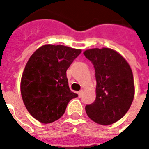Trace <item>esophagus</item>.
I'll return each mask as SVG.
<instances>
[{"label": "esophagus", "mask_w": 149, "mask_h": 149, "mask_svg": "<svg viewBox=\"0 0 149 149\" xmlns=\"http://www.w3.org/2000/svg\"><path fill=\"white\" fill-rule=\"evenodd\" d=\"M83 93H84V90H81L78 92V96L79 97H82V95H83Z\"/></svg>", "instance_id": "esophagus-1"}]
</instances>
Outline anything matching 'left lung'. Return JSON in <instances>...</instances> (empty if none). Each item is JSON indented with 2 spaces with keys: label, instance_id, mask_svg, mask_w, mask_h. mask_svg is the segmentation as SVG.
I'll use <instances>...</instances> for the list:
<instances>
[{
  "label": "left lung",
  "instance_id": "left-lung-1",
  "mask_svg": "<svg viewBox=\"0 0 149 149\" xmlns=\"http://www.w3.org/2000/svg\"><path fill=\"white\" fill-rule=\"evenodd\" d=\"M84 55L93 63L97 81L96 100L85 106L86 113L97 124L112 125L126 114L134 98L131 68L113 49H88Z\"/></svg>",
  "mask_w": 149,
  "mask_h": 149
}]
</instances>
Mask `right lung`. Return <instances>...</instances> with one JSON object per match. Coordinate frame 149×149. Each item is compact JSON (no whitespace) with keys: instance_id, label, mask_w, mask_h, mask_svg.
<instances>
[{"instance_id":"obj_1","label":"right lung","mask_w":149,"mask_h":149,"mask_svg":"<svg viewBox=\"0 0 149 149\" xmlns=\"http://www.w3.org/2000/svg\"><path fill=\"white\" fill-rule=\"evenodd\" d=\"M81 52L61 45H45L29 59L21 77V97L38 121L49 124L60 119L68 102L78 97L69 88L66 71Z\"/></svg>"}]
</instances>
